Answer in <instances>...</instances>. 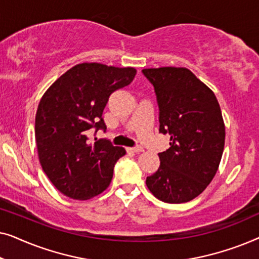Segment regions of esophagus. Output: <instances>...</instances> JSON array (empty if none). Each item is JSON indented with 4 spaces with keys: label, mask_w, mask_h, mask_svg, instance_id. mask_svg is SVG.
Here are the masks:
<instances>
[{
    "label": "esophagus",
    "mask_w": 259,
    "mask_h": 259,
    "mask_svg": "<svg viewBox=\"0 0 259 259\" xmlns=\"http://www.w3.org/2000/svg\"><path fill=\"white\" fill-rule=\"evenodd\" d=\"M127 151L134 152V153H140V152L144 151V148L140 147V146H137V147H132V148H127Z\"/></svg>",
    "instance_id": "esophagus-1"
}]
</instances>
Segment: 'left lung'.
Listing matches in <instances>:
<instances>
[{"instance_id": "8db88e82", "label": "left lung", "mask_w": 259, "mask_h": 259, "mask_svg": "<svg viewBox=\"0 0 259 259\" xmlns=\"http://www.w3.org/2000/svg\"><path fill=\"white\" fill-rule=\"evenodd\" d=\"M143 74L157 97L159 132L171 137L146 185L164 203H186L206 189L218 169L225 143L221 107L213 92L187 68H147Z\"/></svg>"}]
</instances>
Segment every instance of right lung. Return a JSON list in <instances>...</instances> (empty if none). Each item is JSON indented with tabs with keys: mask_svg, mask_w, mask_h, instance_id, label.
Instances as JSON below:
<instances>
[{
	"mask_svg": "<svg viewBox=\"0 0 259 259\" xmlns=\"http://www.w3.org/2000/svg\"><path fill=\"white\" fill-rule=\"evenodd\" d=\"M137 70L80 63L59 77L42 97L35 140L42 169L56 189L77 200L107 189L115 162L126 154L108 139L88 141L90 130L106 132L102 112L109 95L132 82Z\"/></svg>",
	"mask_w": 259,
	"mask_h": 259,
	"instance_id": "right-lung-1",
	"label": "right lung"
}]
</instances>
